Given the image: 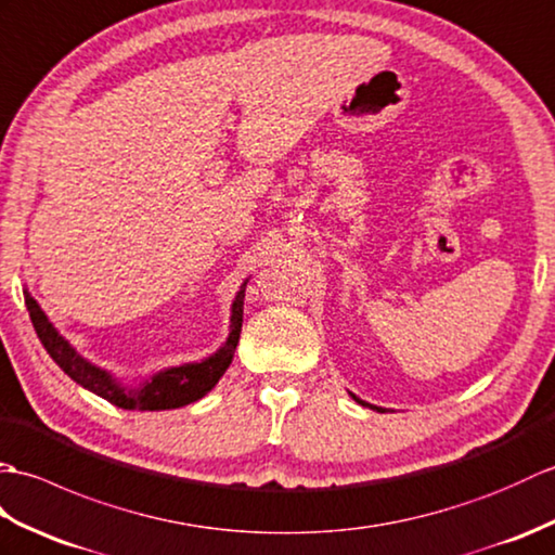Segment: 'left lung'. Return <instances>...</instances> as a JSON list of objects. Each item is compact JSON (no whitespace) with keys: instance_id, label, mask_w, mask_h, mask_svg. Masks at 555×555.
Segmentation results:
<instances>
[{"instance_id":"left-lung-1","label":"left lung","mask_w":555,"mask_h":555,"mask_svg":"<svg viewBox=\"0 0 555 555\" xmlns=\"http://www.w3.org/2000/svg\"><path fill=\"white\" fill-rule=\"evenodd\" d=\"M349 393H351V391H349ZM351 397H353V401H356V403L367 405V409H373V411H377V413H385V409H379V405H373V403H367V401H361L359 397H356V393H351Z\"/></svg>"}]
</instances>
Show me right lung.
<instances>
[{
  "label": "right lung",
  "instance_id": "obj_1",
  "mask_svg": "<svg viewBox=\"0 0 555 555\" xmlns=\"http://www.w3.org/2000/svg\"><path fill=\"white\" fill-rule=\"evenodd\" d=\"M249 278L242 282L240 292L235 294L230 309V335L223 341V347L206 356L202 361L180 363L164 367V371L152 373L140 382H122L114 373H108L106 367L94 365L92 361L85 359L76 351V347L61 335V332L49 323L47 313L40 309V304L33 299L28 287L23 289L26 297L28 313L33 320V327L40 337L42 347L52 356L54 363L64 371L73 382H78L80 387L96 393V397L106 399L108 403L118 405L126 411H170L182 409V405L199 401L211 391L218 379L225 375V371L235 356L240 332H242V313H244V287Z\"/></svg>",
  "mask_w": 555,
  "mask_h": 555
}]
</instances>
